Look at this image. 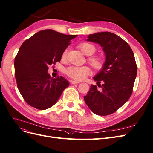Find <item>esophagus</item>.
Returning <instances> with one entry per match:
<instances>
[{
  "instance_id": "1",
  "label": "esophagus",
  "mask_w": 153,
  "mask_h": 153,
  "mask_svg": "<svg viewBox=\"0 0 153 153\" xmlns=\"http://www.w3.org/2000/svg\"><path fill=\"white\" fill-rule=\"evenodd\" d=\"M71 84H77V83H80V82H76V81H75V80H71Z\"/></svg>"
}]
</instances>
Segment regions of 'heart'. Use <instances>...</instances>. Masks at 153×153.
Returning a JSON list of instances; mask_svg holds the SVG:
<instances>
[{"label":"heart","instance_id":"b5f03b06","mask_svg":"<svg viewBox=\"0 0 153 153\" xmlns=\"http://www.w3.org/2000/svg\"><path fill=\"white\" fill-rule=\"evenodd\" d=\"M79 49H80L82 53L87 56H92L95 52H96V48L93 44L83 42L78 46ZM68 49H66L62 52L61 55V58L62 59H66L67 56ZM88 62L90 63L91 66L96 70H101L104 65V61L101 57L94 56H91L88 58ZM66 74L73 78V80L77 81H82L87 76L91 75V70L88 66H71L66 68L65 69Z\"/></svg>","mask_w":153,"mask_h":153}]
</instances>
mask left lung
Listing matches in <instances>:
<instances>
[{
    "mask_svg": "<svg viewBox=\"0 0 153 153\" xmlns=\"http://www.w3.org/2000/svg\"><path fill=\"white\" fill-rule=\"evenodd\" d=\"M87 40L102 47L106 61L94 77L101 90L92 85L84 100L94 114L109 115L122 107L132 94L137 71L134 52L123 39L108 31L89 35Z\"/></svg>",
    "mask_w": 153,
    "mask_h": 153,
    "instance_id": "left-lung-1",
    "label": "left lung"
}]
</instances>
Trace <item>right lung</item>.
Returning a JSON list of instances; mask_svg holds the SVG:
<instances>
[{
	"label": "right lung",
	"instance_id": "1",
	"mask_svg": "<svg viewBox=\"0 0 153 153\" xmlns=\"http://www.w3.org/2000/svg\"><path fill=\"white\" fill-rule=\"evenodd\" d=\"M76 36L44 30L21 45L14 59V74L19 91L30 106L40 110L51 108L69 86L64 77L52 78L47 70L49 65L61 61L62 52Z\"/></svg>",
	"mask_w": 153,
	"mask_h": 153
}]
</instances>
